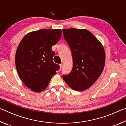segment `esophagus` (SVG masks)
I'll return each instance as SVG.
<instances>
[{
  "mask_svg": "<svg viewBox=\"0 0 126 126\" xmlns=\"http://www.w3.org/2000/svg\"><path fill=\"white\" fill-rule=\"evenodd\" d=\"M60 65V68H59V71H61V70H62V64H61L60 65Z\"/></svg>",
  "mask_w": 126,
  "mask_h": 126,
  "instance_id": "obj_1",
  "label": "esophagus"
}]
</instances>
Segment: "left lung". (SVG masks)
<instances>
[{"label": "left lung", "instance_id": "8db88e82", "mask_svg": "<svg viewBox=\"0 0 126 126\" xmlns=\"http://www.w3.org/2000/svg\"><path fill=\"white\" fill-rule=\"evenodd\" d=\"M73 58L71 73L63 76L66 83L78 91L86 90L101 76L105 65L106 53L103 45L86 29H63Z\"/></svg>", "mask_w": 126, "mask_h": 126}]
</instances>
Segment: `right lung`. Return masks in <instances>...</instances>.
Returning <instances> with one entry per match:
<instances>
[{
	"mask_svg": "<svg viewBox=\"0 0 126 126\" xmlns=\"http://www.w3.org/2000/svg\"><path fill=\"white\" fill-rule=\"evenodd\" d=\"M62 36V30L42 29L27 33L17 48L16 67L20 79L34 92L44 91L59 69L53 63L52 47Z\"/></svg>",
	"mask_w": 126,
	"mask_h": 126,
	"instance_id": "1",
	"label": "right lung"
}]
</instances>
